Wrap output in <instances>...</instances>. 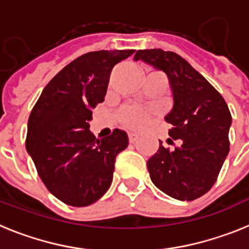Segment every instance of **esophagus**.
Here are the masks:
<instances>
[{"label": "esophagus", "mask_w": 249, "mask_h": 249, "mask_svg": "<svg viewBox=\"0 0 249 249\" xmlns=\"http://www.w3.org/2000/svg\"><path fill=\"white\" fill-rule=\"evenodd\" d=\"M128 140L131 143H135L136 141L138 140V135L137 133H128Z\"/></svg>", "instance_id": "1"}]
</instances>
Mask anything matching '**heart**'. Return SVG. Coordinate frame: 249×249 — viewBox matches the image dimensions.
<instances>
[{
    "instance_id": "heart-1",
    "label": "heart",
    "mask_w": 249,
    "mask_h": 249,
    "mask_svg": "<svg viewBox=\"0 0 249 249\" xmlns=\"http://www.w3.org/2000/svg\"><path fill=\"white\" fill-rule=\"evenodd\" d=\"M156 111L148 107H140V106H126L121 109V122L128 128H141L155 116Z\"/></svg>"
}]
</instances>
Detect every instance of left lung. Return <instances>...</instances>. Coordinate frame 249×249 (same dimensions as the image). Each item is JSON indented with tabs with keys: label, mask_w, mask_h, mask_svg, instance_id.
Masks as SVG:
<instances>
[{
	"label": "left lung",
	"mask_w": 249,
	"mask_h": 249,
	"mask_svg": "<svg viewBox=\"0 0 249 249\" xmlns=\"http://www.w3.org/2000/svg\"><path fill=\"white\" fill-rule=\"evenodd\" d=\"M167 74L173 108L164 120L172 124L168 135L181 146L160 148L147 162L152 182L179 201H193L212 188L230 152L232 116L217 89L179 54L160 48L140 50L135 61Z\"/></svg>",
	"instance_id": "1"
}]
</instances>
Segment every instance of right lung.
Instances as JSON below:
<instances>
[{
  "instance_id": "add662e5",
  "label": "right lung",
  "mask_w": 249,
  "mask_h": 249,
  "mask_svg": "<svg viewBox=\"0 0 249 249\" xmlns=\"http://www.w3.org/2000/svg\"><path fill=\"white\" fill-rule=\"evenodd\" d=\"M135 50L89 52L48 82L28 118L26 149L47 190L63 203L85 207L112 183L114 160L128 146L124 131L98 140L92 109L105 101L112 68Z\"/></svg>"
}]
</instances>
